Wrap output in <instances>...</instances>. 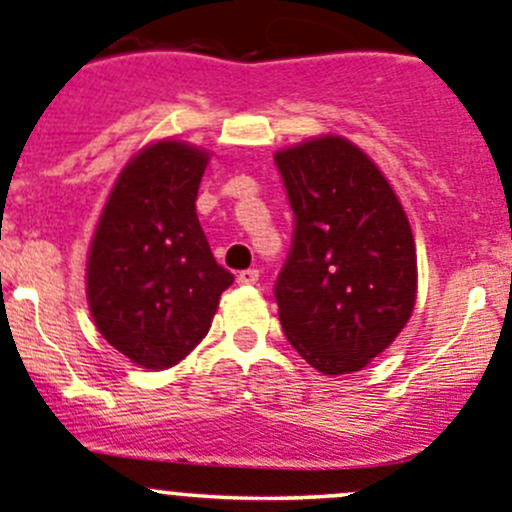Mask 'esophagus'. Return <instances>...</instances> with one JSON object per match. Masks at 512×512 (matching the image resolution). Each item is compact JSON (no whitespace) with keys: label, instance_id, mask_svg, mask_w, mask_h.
<instances>
[{"label":"esophagus","instance_id":"34e87169","mask_svg":"<svg viewBox=\"0 0 512 512\" xmlns=\"http://www.w3.org/2000/svg\"><path fill=\"white\" fill-rule=\"evenodd\" d=\"M257 282H260V272H257L255 267H252V270H242L238 274V284H245V287H252V284Z\"/></svg>","mask_w":512,"mask_h":512}]
</instances>
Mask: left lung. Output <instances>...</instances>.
<instances>
[{"instance_id": "obj_1", "label": "left lung", "mask_w": 512, "mask_h": 512, "mask_svg": "<svg viewBox=\"0 0 512 512\" xmlns=\"http://www.w3.org/2000/svg\"><path fill=\"white\" fill-rule=\"evenodd\" d=\"M294 211L277 284L284 336L324 375L363 370L410 321L417 247L410 220L373 159L338 134L274 154Z\"/></svg>"}]
</instances>
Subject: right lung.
<instances>
[{"label":"right lung","instance_id":"1","mask_svg":"<svg viewBox=\"0 0 512 512\" xmlns=\"http://www.w3.org/2000/svg\"><path fill=\"white\" fill-rule=\"evenodd\" d=\"M211 154L181 139L139 149L117 176L85 265L95 326L134 365L166 370L206 338L233 274L196 215Z\"/></svg>","mask_w":512,"mask_h":512}]
</instances>
